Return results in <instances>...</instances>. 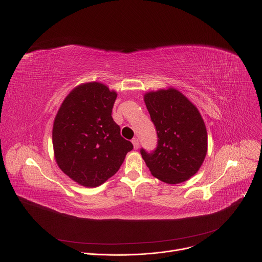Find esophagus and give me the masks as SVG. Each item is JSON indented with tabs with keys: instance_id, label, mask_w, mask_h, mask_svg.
<instances>
[{
	"instance_id": "34e87169",
	"label": "esophagus",
	"mask_w": 262,
	"mask_h": 262,
	"mask_svg": "<svg viewBox=\"0 0 262 262\" xmlns=\"http://www.w3.org/2000/svg\"><path fill=\"white\" fill-rule=\"evenodd\" d=\"M132 142H133L134 148H135V149H138V148H139V140H138L137 138H134V139L132 140Z\"/></svg>"
}]
</instances>
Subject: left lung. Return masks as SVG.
<instances>
[{"label": "left lung", "mask_w": 262, "mask_h": 262, "mask_svg": "<svg viewBox=\"0 0 262 262\" xmlns=\"http://www.w3.org/2000/svg\"><path fill=\"white\" fill-rule=\"evenodd\" d=\"M144 101L159 138L152 154L141 149L146 166L169 184L190 179L207 154V132L199 110L172 87L145 93Z\"/></svg>", "instance_id": "1"}]
</instances>
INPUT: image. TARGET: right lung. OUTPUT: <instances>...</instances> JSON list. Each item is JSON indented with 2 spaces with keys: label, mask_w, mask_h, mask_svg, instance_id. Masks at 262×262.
Instances as JSON below:
<instances>
[{
  "label": "right lung",
  "mask_w": 262,
  "mask_h": 262,
  "mask_svg": "<svg viewBox=\"0 0 262 262\" xmlns=\"http://www.w3.org/2000/svg\"><path fill=\"white\" fill-rule=\"evenodd\" d=\"M117 93L102 83L73 88L60 105L53 125L54 156L73 181L95 188L116 174L134 148L112 118Z\"/></svg>",
  "instance_id": "right-lung-1"
}]
</instances>
